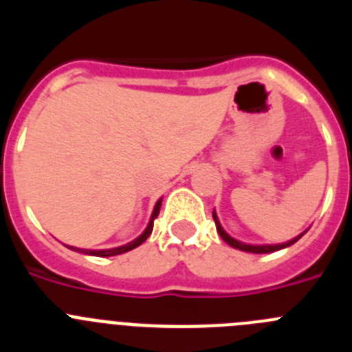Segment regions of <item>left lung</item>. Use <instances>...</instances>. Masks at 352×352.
<instances>
[{
	"mask_svg": "<svg viewBox=\"0 0 352 352\" xmlns=\"http://www.w3.org/2000/svg\"><path fill=\"white\" fill-rule=\"evenodd\" d=\"M213 220H214V226H217V231H219L220 238H222L227 245H231L232 248H238V250L252 252V254H270V252L282 250V248H287V247H291V245L296 243L298 239L305 234V232H301V234L296 236V238H292V239H289V241H285V243H278V245H250V243H243V241H239V239H236V238H232V236L227 234V232L223 231V227L220 226V220L214 211H213Z\"/></svg>",
	"mask_w": 352,
	"mask_h": 352,
	"instance_id": "8db88e82",
	"label": "left lung"
}]
</instances>
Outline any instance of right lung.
<instances>
[{"label": "right lung", "instance_id": "right-lung-1", "mask_svg": "<svg viewBox=\"0 0 352 352\" xmlns=\"http://www.w3.org/2000/svg\"><path fill=\"white\" fill-rule=\"evenodd\" d=\"M160 206H162V199H158L157 204H155V208H153V213H151V219H149V222H148V227L144 229V232H142L141 236H138V238L133 239V241H130V243L121 245V247H116V248H105V250H91V248H77V247H68V248H72V250H76V252H80V254H86V256H96V257H111V256H120V254H125V252L139 247V245L144 243L146 239H148V236L151 234V231H153L155 219H157L158 213H160Z\"/></svg>", "mask_w": 352, "mask_h": 352}]
</instances>
